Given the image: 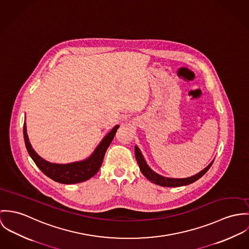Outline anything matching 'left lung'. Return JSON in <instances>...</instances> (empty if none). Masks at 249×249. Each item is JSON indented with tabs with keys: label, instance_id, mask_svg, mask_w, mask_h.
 Listing matches in <instances>:
<instances>
[{
	"label": "left lung",
	"instance_id": "left-lung-1",
	"mask_svg": "<svg viewBox=\"0 0 249 249\" xmlns=\"http://www.w3.org/2000/svg\"><path fill=\"white\" fill-rule=\"evenodd\" d=\"M135 154H136V159L138 160L139 169H140L141 173L143 174V176L146 178H148L150 181H152L153 183H155L157 185L163 186V187H178V186H184V185L191 184L196 180H197L198 178H200L209 170V168L214 162V160H212L208 164V166H206L203 170H201L199 173L194 175L192 177L184 178H168V177L161 176V175L156 173L154 170H152L151 167L147 164L140 149L137 145L135 146Z\"/></svg>",
	"mask_w": 249,
	"mask_h": 249
}]
</instances>
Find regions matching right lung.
Listing matches in <instances>:
<instances>
[{"instance_id": "obj_1", "label": "right lung", "mask_w": 249, "mask_h": 249, "mask_svg": "<svg viewBox=\"0 0 249 249\" xmlns=\"http://www.w3.org/2000/svg\"><path fill=\"white\" fill-rule=\"evenodd\" d=\"M119 125L114 126L111 131L103 138L100 143L96 146L92 154L80 161L66 163V164H58L52 163L43 158H41L32 148L28 134H27V125L26 121L24 123V138L25 144L27 147L28 154L30 158L33 160L37 167L50 178L53 179L59 183L63 184H74L83 182L90 178H92L100 169L103 162V159L105 153L110 146L112 139L115 136V133Z\"/></svg>"}]
</instances>
